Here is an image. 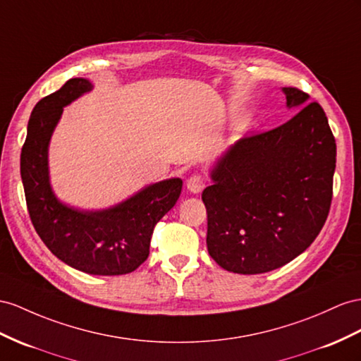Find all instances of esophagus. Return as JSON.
Instances as JSON below:
<instances>
[{
	"mask_svg": "<svg viewBox=\"0 0 361 361\" xmlns=\"http://www.w3.org/2000/svg\"><path fill=\"white\" fill-rule=\"evenodd\" d=\"M186 186L188 190L192 193H200L204 188V180H202L200 175H192V177L186 181Z\"/></svg>",
	"mask_w": 361,
	"mask_h": 361,
	"instance_id": "esophagus-1",
	"label": "esophagus"
}]
</instances>
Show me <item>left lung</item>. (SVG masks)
Instances as JSON below:
<instances>
[{
  "instance_id": "1",
  "label": "left lung",
  "mask_w": 361,
  "mask_h": 361,
  "mask_svg": "<svg viewBox=\"0 0 361 361\" xmlns=\"http://www.w3.org/2000/svg\"><path fill=\"white\" fill-rule=\"evenodd\" d=\"M288 122L244 137L218 157L207 209V250L227 271L279 269L312 244L325 224L336 171V140L325 111L307 92L283 87Z\"/></svg>"
}]
</instances>
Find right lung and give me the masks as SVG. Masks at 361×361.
<instances>
[{
    "label": "right lung",
    "instance_id": "obj_1",
    "mask_svg": "<svg viewBox=\"0 0 361 361\" xmlns=\"http://www.w3.org/2000/svg\"><path fill=\"white\" fill-rule=\"evenodd\" d=\"M91 90L88 79L75 78L36 104L21 152V178L33 227L49 250L79 271L118 276L147 259L152 230L180 198L183 180L149 184L100 210L61 201L50 183V140L63 108Z\"/></svg>",
    "mask_w": 361,
    "mask_h": 361
}]
</instances>
